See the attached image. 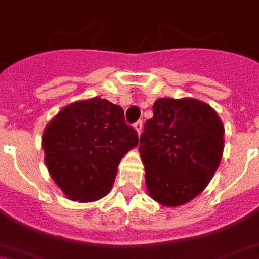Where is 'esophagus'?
Instances as JSON below:
<instances>
[{"label":"esophagus","mask_w":259,"mask_h":259,"mask_svg":"<svg viewBox=\"0 0 259 259\" xmlns=\"http://www.w3.org/2000/svg\"><path fill=\"white\" fill-rule=\"evenodd\" d=\"M134 129L137 130L138 136H141V133H142V121H137V122L134 123Z\"/></svg>","instance_id":"34e87169"}]
</instances>
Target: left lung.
Masks as SVG:
<instances>
[{"label": "left lung", "instance_id": "8db88e82", "mask_svg": "<svg viewBox=\"0 0 259 259\" xmlns=\"http://www.w3.org/2000/svg\"><path fill=\"white\" fill-rule=\"evenodd\" d=\"M224 133L215 110L202 101H155L138 148L151 198L174 207L197 197L220 166Z\"/></svg>", "mask_w": 259, "mask_h": 259}]
</instances>
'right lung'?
I'll return each instance as SVG.
<instances>
[{
    "label": "right lung",
    "mask_w": 259,
    "mask_h": 259,
    "mask_svg": "<svg viewBox=\"0 0 259 259\" xmlns=\"http://www.w3.org/2000/svg\"><path fill=\"white\" fill-rule=\"evenodd\" d=\"M137 145L138 134L126 125L123 109L100 97L65 106L42 137L50 177L79 202L108 194L121 159Z\"/></svg>",
    "instance_id": "obj_1"
}]
</instances>
